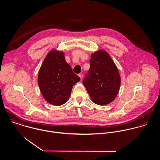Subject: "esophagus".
Returning <instances> with one entry per match:
<instances>
[{
  "label": "esophagus",
  "instance_id": "obj_1",
  "mask_svg": "<svg viewBox=\"0 0 160 160\" xmlns=\"http://www.w3.org/2000/svg\"><path fill=\"white\" fill-rule=\"evenodd\" d=\"M78 76H79V77L80 78V79H82V78H83V75H82V74H78Z\"/></svg>",
  "mask_w": 160,
  "mask_h": 160
}]
</instances>
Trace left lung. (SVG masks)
Masks as SVG:
<instances>
[{"mask_svg":"<svg viewBox=\"0 0 160 160\" xmlns=\"http://www.w3.org/2000/svg\"><path fill=\"white\" fill-rule=\"evenodd\" d=\"M90 68L82 81L92 101L99 105L113 101L120 88L119 72L107 52L99 50L91 55Z\"/></svg>","mask_w":160,"mask_h":160,"instance_id":"1","label":"left lung"}]
</instances>
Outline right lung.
I'll list each match as a JSON object with an SVG mask.
<instances>
[{
  "instance_id": "obj_1",
  "label": "right lung",
  "mask_w": 160,
  "mask_h": 160,
  "mask_svg": "<svg viewBox=\"0 0 160 160\" xmlns=\"http://www.w3.org/2000/svg\"><path fill=\"white\" fill-rule=\"evenodd\" d=\"M80 81L67 63L64 53L53 49L47 55L38 74V84L46 101L60 106L65 103L73 86Z\"/></svg>"
}]
</instances>
